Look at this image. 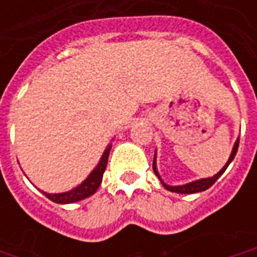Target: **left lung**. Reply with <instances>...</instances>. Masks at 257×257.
<instances>
[{
  "instance_id": "8db88e82",
  "label": "left lung",
  "mask_w": 257,
  "mask_h": 257,
  "mask_svg": "<svg viewBox=\"0 0 257 257\" xmlns=\"http://www.w3.org/2000/svg\"><path fill=\"white\" fill-rule=\"evenodd\" d=\"M238 146H239V139L235 142V145H234V149H232V153L231 156H230V158H228V161H227V164L223 167V169H221L220 172L217 173V175H215V176H212V178H208V179H201V180H195V182H193V183H189V184H184V186H168V184H165L164 182L161 180V178H160V175H158V172H157V167H156V157H154V161H153V171H154V173H156L157 176L160 178V180L162 182V184H164V187L167 190H169V191H173V193H179V194H194V193H199V191H204V190H208L212 186V184L215 183L217 179L220 178L221 175H223V172L226 171L227 167L230 165V162L234 160V157H235V154H237L238 151Z\"/></svg>"
}]
</instances>
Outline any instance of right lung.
<instances>
[{
    "label": "right lung",
    "mask_w": 257,
    "mask_h": 257,
    "mask_svg": "<svg viewBox=\"0 0 257 257\" xmlns=\"http://www.w3.org/2000/svg\"><path fill=\"white\" fill-rule=\"evenodd\" d=\"M110 149L111 146L107 147V150L104 151V154L101 157L99 165L93 169V172L90 173L88 179L85 180L84 183H81L78 187H75L71 191H67V193L62 194H45V197L49 198L53 202L56 204H71V202H77V201H81V199L88 198L92 194L96 193V190L99 189V186L101 183V179H103V173L106 171L107 161H108V154H110Z\"/></svg>",
    "instance_id": "1"
}]
</instances>
